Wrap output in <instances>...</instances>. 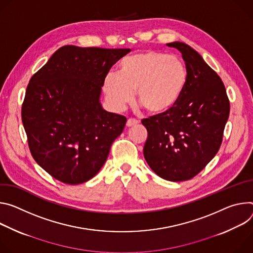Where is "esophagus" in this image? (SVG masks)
Returning <instances> with one entry per match:
<instances>
[{"mask_svg":"<svg viewBox=\"0 0 253 253\" xmlns=\"http://www.w3.org/2000/svg\"><path fill=\"white\" fill-rule=\"evenodd\" d=\"M138 124H139V122H138L137 120H135V119H128L127 122H126V126H127V127H130V126H136V125H138Z\"/></svg>","mask_w":253,"mask_h":253,"instance_id":"1","label":"esophagus"}]
</instances>
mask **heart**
I'll use <instances>...</instances> for the list:
<instances>
[{"label": "heart", "instance_id": "heart-1", "mask_svg": "<svg viewBox=\"0 0 253 253\" xmlns=\"http://www.w3.org/2000/svg\"><path fill=\"white\" fill-rule=\"evenodd\" d=\"M187 83V70L175 56L147 50L124 58L118 74L107 73L102 88L110 105L124 110L133 100L151 115H161L173 107Z\"/></svg>", "mask_w": 253, "mask_h": 253}]
</instances>
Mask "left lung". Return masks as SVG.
<instances>
[{"mask_svg": "<svg viewBox=\"0 0 253 253\" xmlns=\"http://www.w3.org/2000/svg\"><path fill=\"white\" fill-rule=\"evenodd\" d=\"M182 53L187 83L176 104L144 119L148 130L144 156L161 178L181 182L199 174L222 144L230 103L219 75L183 42L167 44Z\"/></svg>", "mask_w": 253, "mask_h": 253, "instance_id": "obj_1", "label": "left lung"}]
</instances>
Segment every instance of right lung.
Segmentation results:
<instances>
[{
  "instance_id": "add662e5",
  "label": "right lung",
  "mask_w": 253,
  "mask_h": 253,
  "mask_svg": "<svg viewBox=\"0 0 253 253\" xmlns=\"http://www.w3.org/2000/svg\"><path fill=\"white\" fill-rule=\"evenodd\" d=\"M129 51L66 45L31 77L22 122L32 157L54 179L81 184L105 163L126 118L101 107V86Z\"/></svg>"
}]
</instances>
